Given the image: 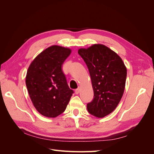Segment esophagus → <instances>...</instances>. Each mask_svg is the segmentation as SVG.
Returning a JSON list of instances; mask_svg holds the SVG:
<instances>
[{
  "label": "esophagus",
  "mask_w": 154,
  "mask_h": 154,
  "mask_svg": "<svg viewBox=\"0 0 154 154\" xmlns=\"http://www.w3.org/2000/svg\"><path fill=\"white\" fill-rule=\"evenodd\" d=\"M80 88H76V89L75 90V93H76V94H78L79 92H80Z\"/></svg>",
  "instance_id": "34e87169"
}]
</instances>
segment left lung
I'll return each mask as SVG.
<instances>
[{
    "mask_svg": "<svg viewBox=\"0 0 154 154\" xmlns=\"http://www.w3.org/2000/svg\"><path fill=\"white\" fill-rule=\"evenodd\" d=\"M78 52L88 67L94 91L87 110L97 118H103L112 112L122 99L127 68L119 56L104 45L94 44Z\"/></svg>",
    "mask_w": 154,
    "mask_h": 154,
    "instance_id": "left-lung-1",
    "label": "left lung"
}]
</instances>
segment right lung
Returning <instances> with one entry per match:
<instances>
[{"label": "right lung", "mask_w": 154, "mask_h": 154, "mask_svg": "<svg viewBox=\"0 0 154 154\" xmlns=\"http://www.w3.org/2000/svg\"><path fill=\"white\" fill-rule=\"evenodd\" d=\"M71 53L69 48L52 45L37 56L27 70L26 84L29 97L37 111L45 117L63 113L74 93L62 69Z\"/></svg>", "instance_id": "add662e5"}]
</instances>
